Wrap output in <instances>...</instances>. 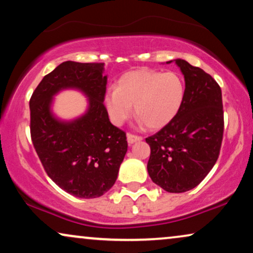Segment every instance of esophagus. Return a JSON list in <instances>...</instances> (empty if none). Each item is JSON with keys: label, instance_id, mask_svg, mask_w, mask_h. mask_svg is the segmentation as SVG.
I'll return each instance as SVG.
<instances>
[{"label": "esophagus", "instance_id": "obj_1", "mask_svg": "<svg viewBox=\"0 0 253 253\" xmlns=\"http://www.w3.org/2000/svg\"><path fill=\"white\" fill-rule=\"evenodd\" d=\"M141 140H142V136L135 135V134H132V133H127V141H128L129 144L137 142V141H141Z\"/></svg>", "mask_w": 253, "mask_h": 253}]
</instances>
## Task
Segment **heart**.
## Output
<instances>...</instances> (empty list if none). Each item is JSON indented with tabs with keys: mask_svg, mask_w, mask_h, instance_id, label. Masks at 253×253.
<instances>
[{
	"mask_svg": "<svg viewBox=\"0 0 253 253\" xmlns=\"http://www.w3.org/2000/svg\"><path fill=\"white\" fill-rule=\"evenodd\" d=\"M183 80L176 73L140 69L124 74L105 95L107 113L117 126L132 116L134 105L140 121L150 129L164 127L176 117L184 100Z\"/></svg>",
	"mask_w": 253,
	"mask_h": 253,
	"instance_id": "b5f03b06",
	"label": "heart"
}]
</instances>
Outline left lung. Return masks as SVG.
<instances>
[{"instance_id": "1", "label": "left lung", "mask_w": 253, "mask_h": 253, "mask_svg": "<svg viewBox=\"0 0 253 253\" xmlns=\"http://www.w3.org/2000/svg\"><path fill=\"white\" fill-rule=\"evenodd\" d=\"M176 63L185 79L183 104L169 124L146 139L150 146L148 173L170 193L190 191L204 180L220 155L224 129L216 81L185 60Z\"/></svg>"}]
</instances>
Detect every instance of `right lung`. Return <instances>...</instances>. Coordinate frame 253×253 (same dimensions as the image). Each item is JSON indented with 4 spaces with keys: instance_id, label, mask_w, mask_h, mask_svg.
<instances>
[{
    "instance_id": "add662e5",
    "label": "right lung",
    "mask_w": 253,
    "mask_h": 253,
    "mask_svg": "<svg viewBox=\"0 0 253 253\" xmlns=\"http://www.w3.org/2000/svg\"><path fill=\"white\" fill-rule=\"evenodd\" d=\"M104 63L66 61L43 77L30 99L33 147L46 173L67 193L83 199L102 197L116 183L127 151L124 130L110 123L104 105ZM79 88L89 98L81 118L65 123L50 112L60 89Z\"/></svg>"
}]
</instances>
